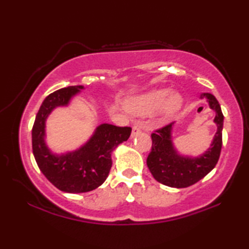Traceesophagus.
Wrapping results in <instances>:
<instances>
[{
	"instance_id": "34e87169",
	"label": "esophagus",
	"mask_w": 249,
	"mask_h": 249,
	"mask_svg": "<svg viewBox=\"0 0 249 249\" xmlns=\"http://www.w3.org/2000/svg\"><path fill=\"white\" fill-rule=\"evenodd\" d=\"M142 132V128L140 127V126H137V125H135V126H133V129H132V135H130V136H132V138H134V137H136L138 134H140Z\"/></svg>"
}]
</instances>
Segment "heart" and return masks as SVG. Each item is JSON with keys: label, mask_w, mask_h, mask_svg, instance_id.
Returning a JSON list of instances; mask_svg holds the SVG:
<instances>
[{"label": "heart", "mask_w": 249, "mask_h": 249, "mask_svg": "<svg viewBox=\"0 0 249 249\" xmlns=\"http://www.w3.org/2000/svg\"><path fill=\"white\" fill-rule=\"evenodd\" d=\"M182 102L180 94H171L169 89H159L128 100L126 108L137 115H149L160 111L162 120H169L181 108Z\"/></svg>", "instance_id": "obj_1"}]
</instances>
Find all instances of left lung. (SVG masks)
<instances>
[{"label":"left lung","mask_w":249,"mask_h":249,"mask_svg":"<svg viewBox=\"0 0 249 249\" xmlns=\"http://www.w3.org/2000/svg\"><path fill=\"white\" fill-rule=\"evenodd\" d=\"M210 108L215 112L214 123L217 130L211 146L197 157L180 155L172 142V128L175 123L157 129L151 134L153 146L147 157V166L158 182L171 188H187L196 183L216 166L222 148L223 116L222 109L215 96L211 93H202Z\"/></svg>","instance_id":"left-lung-1"}]
</instances>
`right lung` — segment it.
I'll return each instance as SVG.
<instances>
[{
  "instance_id": "1",
  "label": "right lung",
  "mask_w": 249,
  "mask_h": 249,
  "mask_svg": "<svg viewBox=\"0 0 249 249\" xmlns=\"http://www.w3.org/2000/svg\"><path fill=\"white\" fill-rule=\"evenodd\" d=\"M83 86H73L54 91L44 100L32 130L33 154L40 171L59 190L68 193L89 192L100 187L112 167L111 155L126 142L132 128L101 124L86 144L66 154H53L46 145V121L54 108L67 107Z\"/></svg>"
}]
</instances>
